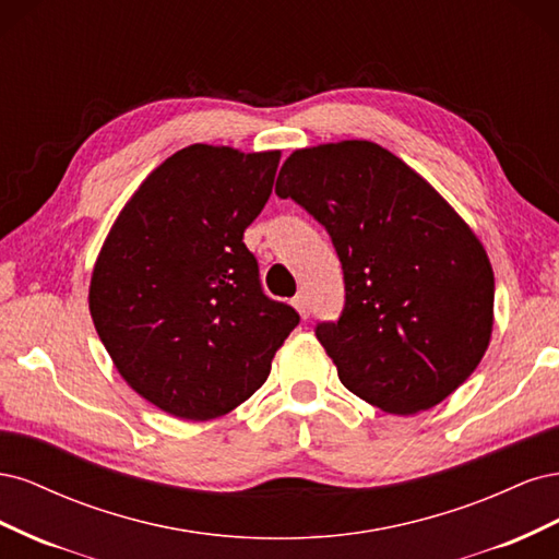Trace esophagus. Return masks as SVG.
<instances>
[{"mask_svg":"<svg viewBox=\"0 0 559 559\" xmlns=\"http://www.w3.org/2000/svg\"><path fill=\"white\" fill-rule=\"evenodd\" d=\"M292 302H294V308L300 312V317H302V319H308V317H310V300H308V296H306V294H298Z\"/></svg>","mask_w":559,"mask_h":559,"instance_id":"esophagus-1","label":"esophagus"}]
</instances>
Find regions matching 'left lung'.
Returning a JSON list of instances; mask_svg holds the SVG:
<instances>
[{
  "mask_svg": "<svg viewBox=\"0 0 559 559\" xmlns=\"http://www.w3.org/2000/svg\"><path fill=\"white\" fill-rule=\"evenodd\" d=\"M275 193L326 228L345 306L314 333L337 378L384 413L448 399L489 345L495 273L476 235L408 165L373 142L300 148Z\"/></svg>",
  "mask_w": 559,
  "mask_h": 559,
  "instance_id": "left-lung-1",
  "label": "left lung"
}]
</instances>
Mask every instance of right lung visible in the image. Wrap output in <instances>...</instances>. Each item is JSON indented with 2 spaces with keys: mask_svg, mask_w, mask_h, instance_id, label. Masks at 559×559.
<instances>
[{
  "mask_svg": "<svg viewBox=\"0 0 559 559\" xmlns=\"http://www.w3.org/2000/svg\"><path fill=\"white\" fill-rule=\"evenodd\" d=\"M277 165L280 151L186 146L144 179L99 251L88 296L99 341L134 392L175 417L238 408L298 326L242 242Z\"/></svg>",
  "mask_w": 559,
  "mask_h": 559,
  "instance_id": "right-lung-1",
  "label": "right lung"
}]
</instances>
